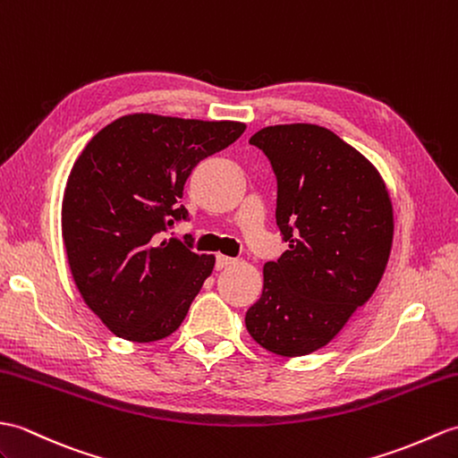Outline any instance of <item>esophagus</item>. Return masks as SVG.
<instances>
[{"mask_svg": "<svg viewBox=\"0 0 458 458\" xmlns=\"http://www.w3.org/2000/svg\"><path fill=\"white\" fill-rule=\"evenodd\" d=\"M236 261L238 259H233V258H228V255H216V269H226V267H230V265H236Z\"/></svg>", "mask_w": 458, "mask_h": 458, "instance_id": "1", "label": "esophagus"}]
</instances>
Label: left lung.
Segmentation results:
<instances>
[{"label": "left lung", "mask_w": 458, "mask_h": 458, "mask_svg": "<svg viewBox=\"0 0 458 458\" xmlns=\"http://www.w3.org/2000/svg\"><path fill=\"white\" fill-rule=\"evenodd\" d=\"M250 144L277 177L275 218L289 250L265 263L246 327L275 355H308L377 291L394 236L392 200L377 167L324 126H265Z\"/></svg>", "instance_id": "8db88e82"}]
</instances>
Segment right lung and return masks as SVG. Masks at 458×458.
Returning <instances> with one entry per match:
<instances>
[{
  "mask_svg": "<svg viewBox=\"0 0 458 458\" xmlns=\"http://www.w3.org/2000/svg\"><path fill=\"white\" fill-rule=\"evenodd\" d=\"M246 131L236 121L124 114L95 134L73 164L62 199V238L89 310L114 335L150 344L172 335L215 269L179 240L175 220L193 167Z\"/></svg>",
  "mask_w": 458,
  "mask_h": 458,
  "instance_id": "add662e5",
  "label": "right lung"
}]
</instances>
